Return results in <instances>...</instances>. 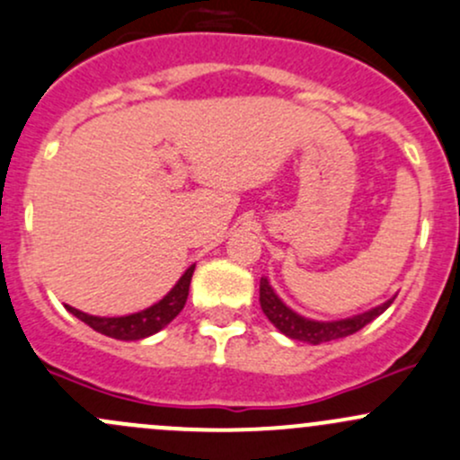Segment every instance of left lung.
<instances>
[{"instance_id":"8db88e82","label":"left lung","mask_w":460,"mask_h":460,"mask_svg":"<svg viewBox=\"0 0 460 460\" xmlns=\"http://www.w3.org/2000/svg\"><path fill=\"white\" fill-rule=\"evenodd\" d=\"M394 299V297H393ZM393 299L384 302L381 306L370 308V311L361 313V315H352L346 319H335V322H317V319L302 317L299 313H295L293 308H288L282 299L275 295L270 288L269 279H260V306H262L264 315L269 317V322L278 328L282 335L291 337V340L306 341V344H323V341L341 340V337L352 335V332L361 331L366 323H370L372 319L379 317L385 308L393 304Z\"/></svg>"}]
</instances>
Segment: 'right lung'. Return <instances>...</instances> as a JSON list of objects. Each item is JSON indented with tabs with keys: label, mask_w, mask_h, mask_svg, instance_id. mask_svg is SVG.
<instances>
[{
	"label": "right lung",
	"mask_w": 460,
	"mask_h": 460,
	"mask_svg": "<svg viewBox=\"0 0 460 460\" xmlns=\"http://www.w3.org/2000/svg\"><path fill=\"white\" fill-rule=\"evenodd\" d=\"M193 269H196V264H191V267L182 273V278L178 279L176 287H173L172 291L161 299V302L145 308L141 313H132V315H123V317H96V315H88V313L79 311V308H72V306H66V308L72 313V315L79 317L81 322L88 323L90 328H94L96 332H101V335H108L112 337V340H123V341L145 340V337L163 331V328H165L167 323L182 311V306H185L187 302V295H190Z\"/></svg>",
	"instance_id": "obj_1"
}]
</instances>
